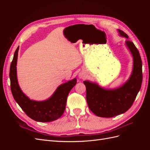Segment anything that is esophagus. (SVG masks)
Here are the masks:
<instances>
[{"mask_svg":"<svg viewBox=\"0 0 150 150\" xmlns=\"http://www.w3.org/2000/svg\"><path fill=\"white\" fill-rule=\"evenodd\" d=\"M79 76L80 78H83L84 77V75L83 74H82V73H80L79 75Z\"/></svg>","mask_w":150,"mask_h":150,"instance_id":"34e87169","label":"esophagus"}]
</instances>
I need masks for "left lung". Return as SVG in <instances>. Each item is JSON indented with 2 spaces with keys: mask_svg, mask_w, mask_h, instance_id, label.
Listing matches in <instances>:
<instances>
[{
  "mask_svg": "<svg viewBox=\"0 0 150 150\" xmlns=\"http://www.w3.org/2000/svg\"><path fill=\"white\" fill-rule=\"evenodd\" d=\"M118 31L121 36L128 39L126 44L133 57V73L123 86L116 89H104L96 84L84 81L88 106L99 117H111L128 111L133 105L142 86V61L139 52L133 42L128 40V35L121 30Z\"/></svg>",
  "mask_w": 150,
  "mask_h": 150,
  "instance_id": "obj_1",
  "label": "left lung"
}]
</instances>
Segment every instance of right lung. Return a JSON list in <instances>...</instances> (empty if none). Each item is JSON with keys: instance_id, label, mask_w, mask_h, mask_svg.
Segmentation results:
<instances>
[{"instance_id": "1", "label": "right lung", "mask_w": 150, "mask_h": 150, "mask_svg": "<svg viewBox=\"0 0 150 150\" xmlns=\"http://www.w3.org/2000/svg\"><path fill=\"white\" fill-rule=\"evenodd\" d=\"M18 51L19 47L13 55L9 72L11 89L13 98L25 114L34 121L50 122L59 118L64 112L68 94L77 83L76 79L59 86L52 96L46 101L30 100L22 92L18 84L16 72Z\"/></svg>"}]
</instances>
